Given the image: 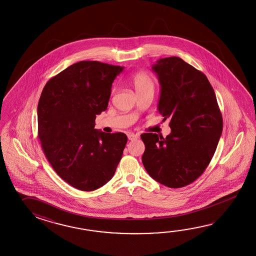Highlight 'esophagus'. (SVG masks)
Returning a JSON list of instances; mask_svg holds the SVG:
<instances>
[{"label": "esophagus", "instance_id": "1", "mask_svg": "<svg viewBox=\"0 0 256 256\" xmlns=\"http://www.w3.org/2000/svg\"><path fill=\"white\" fill-rule=\"evenodd\" d=\"M138 138H139V136L137 134H132V132H129L128 134V139L130 140V141H134V140H136Z\"/></svg>", "mask_w": 256, "mask_h": 256}]
</instances>
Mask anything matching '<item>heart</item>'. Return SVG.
I'll return each instance as SVG.
<instances>
[{
  "label": "heart",
  "mask_w": 256,
  "mask_h": 256,
  "mask_svg": "<svg viewBox=\"0 0 256 256\" xmlns=\"http://www.w3.org/2000/svg\"><path fill=\"white\" fill-rule=\"evenodd\" d=\"M130 85L134 88L136 94L146 90L154 92V82L152 80V78L144 72H137L132 76Z\"/></svg>",
  "instance_id": "b5f03b06"
}]
</instances>
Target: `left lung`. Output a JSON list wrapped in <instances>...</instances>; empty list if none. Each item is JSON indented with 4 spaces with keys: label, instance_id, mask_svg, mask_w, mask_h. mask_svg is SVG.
Segmentation results:
<instances>
[{
    "label": "left lung",
    "instance_id": "1",
    "mask_svg": "<svg viewBox=\"0 0 256 256\" xmlns=\"http://www.w3.org/2000/svg\"><path fill=\"white\" fill-rule=\"evenodd\" d=\"M161 85L158 112L169 119L171 134L141 136L144 166L156 181L171 188L190 185L212 161L222 132V116L212 86L202 71L178 56L152 65Z\"/></svg>",
    "mask_w": 256,
    "mask_h": 256
}]
</instances>
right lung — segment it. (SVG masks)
Here are the masks:
<instances>
[{
  "label": "right lung",
  "mask_w": 256,
  "mask_h": 256,
  "mask_svg": "<svg viewBox=\"0 0 256 256\" xmlns=\"http://www.w3.org/2000/svg\"><path fill=\"white\" fill-rule=\"evenodd\" d=\"M124 66L80 61L51 78L39 98L38 138L56 173L80 190L92 191L114 176L127 142L124 132L94 129L107 110L112 84Z\"/></svg>",
  "instance_id": "right-lung-1"
}]
</instances>
